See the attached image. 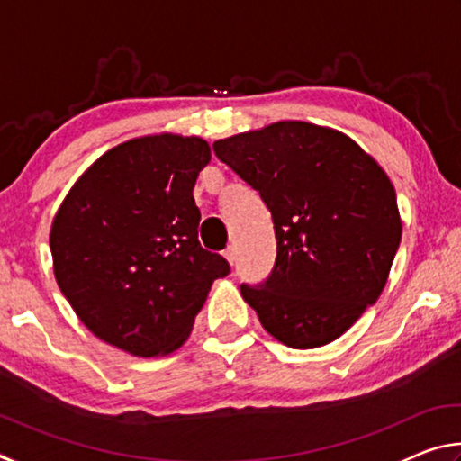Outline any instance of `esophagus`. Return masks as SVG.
Listing matches in <instances>:
<instances>
[{"instance_id":"esophagus-1","label":"esophagus","mask_w":461,"mask_h":461,"mask_svg":"<svg viewBox=\"0 0 461 461\" xmlns=\"http://www.w3.org/2000/svg\"><path fill=\"white\" fill-rule=\"evenodd\" d=\"M223 258L228 260L230 264H233V260H236V252H233V248H231V246L223 249Z\"/></svg>"}]
</instances>
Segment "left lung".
I'll use <instances>...</instances> for the list:
<instances>
[{"label":"left lung","instance_id":"obj_1","mask_svg":"<svg viewBox=\"0 0 461 461\" xmlns=\"http://www.w3.org/2000/svg\"><path fill=\"white\" fill-rule=\"evenodd\" d=\"M217 158L260 193L276 262L244 301L272 338L325 346L378 301L402 223L384 170L352 138L309 122H276L217 140Z\"/></svg>","mask_w":461,"mask_h":461}]
</instances>
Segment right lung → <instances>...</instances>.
Returning <instances> with one entry per match:
<instances>
[{"mask_svg":"<svg viewBox=\"0 0 461 461\" xmlns=\"http://www.w3.org/2000/svg\"><path fill=\"white\" fill-rule=\"evenodd\" d=\"M209 160L197 136L134 138L93 162L60 203L54 278L101 341L140 357L175 352L213 280L230 275L197 238L193 186Z\"/></svg>","mask_w":461,"mask_h":461,"instance_id":"add662e5","label":"right lung"}]
</instances>
